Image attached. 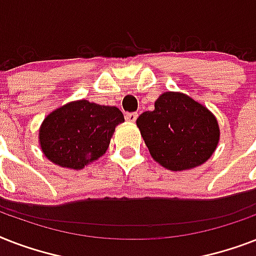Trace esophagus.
I'll use <instances>...</instances> for the list:
<instances>
[{"instance_id":"obj_1","label":"esophagus","mask_w":256,"mask_h":256,"mask_svg":"<svg viewBox=\"0 0 256 256\" xmlns=\"http://www.w3.org/2000/svg\"><path fill=\"white\" fill-rule=\"evenodd\" d=\"M136 118H138V112H126V116H124V120H128V122H136Z\"/></svg>"}]
</instances>
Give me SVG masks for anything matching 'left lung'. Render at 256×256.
<instances>
[{
	"instance_id": "left-lung-1",
	"label": "left lung",
	"mask_w": 256,
	"mask_h": 256,
	"mask_svg": "<svg viewBox=\"0 0 256 256\" xmlns=\"http://www.w3.org/2000/svg\"><path fill=\"white\" fill-rule=\"evenodd\" d=\"M136 126L152 160L171 171L190 170L207 162L220 138L214 114L179 92L160 94L154 110L138 116Z\"/></svg>"
}]
</instances>
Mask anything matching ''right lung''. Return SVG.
<instances>
[{
	"label": "right lung",
	"mask_w": 256,
	"mask_h": 256,
	"mask_svg": "<svg viewBox=\"0 0 256 256\" xmlns=\"http://www.w3.org/2000/svg\"><path fill=\"white\" fill-rule=\"evenodd\" d=\"M122 122L124 114L116 106L73 100L46 116L38 132L40 148L52 164L81 170L104 156Z\"/></svg>",
	"instance_id": "1"
}]
</instances>
